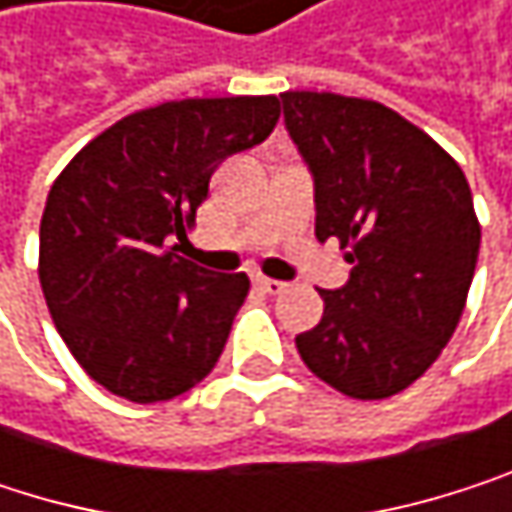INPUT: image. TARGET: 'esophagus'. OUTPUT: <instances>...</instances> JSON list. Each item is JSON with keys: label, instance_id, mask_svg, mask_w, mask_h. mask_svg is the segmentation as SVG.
<instances>
[{"label": "esophagus", "instance_id": "34e87169", "mask_svg": "<svg viewBox=\"0 0 512 512\" xmlns=\"http://www.w3.org/2000/svg\"><path fill=\"white\" fill-rule=\"evenodd\" d=\"M254 288H258L261 294H270V297H276V294H282L288 285L285 282H279V279H267V276H254Z\"/></svg>", "mask_w": 512, "mask_h": 512}]
</instances>
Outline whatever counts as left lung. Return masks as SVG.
Masks as SVG:
<instances>
[{"instance_id": "obj_1", "label": "left lung", "mask_w": 512, "mask_h": 512, "mask_svg": "<svg viewBox=\"0 0 512 512\" xmlns=\"http://www.w3.org/2000/svg\"><path fill=\"white\" fill-rule=\"evenodd\" d=\"M285 128L315 179V236L354 264L318 291L324 318L297 336L303 363L351 399L411 387L462 318L480 221L462 167L396 110L336 92H282Z\"/></svg>"}]
</instances>
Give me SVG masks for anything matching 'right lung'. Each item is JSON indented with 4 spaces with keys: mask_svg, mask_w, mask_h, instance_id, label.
Segmentation results:
<instances>
[{
    "mask_svg": "<svg viewBox=\"0 0 512 512\" xmlns=\"http://www.w3.org/2000/svg\"><path fill=\"white\" fill-rule=\"evenodd\" d=\"M276 95L137 110L56 176L38 233L50 318L86 375L137 405L167 402L218 363L248 276L179 258L215 167L270 137Z\"/></svg>",
    "mask_w": 512,
    "mask_h": 512,
    "instance_id": "right-lung-1",
    "label": "right lung"
}]
</instances>
